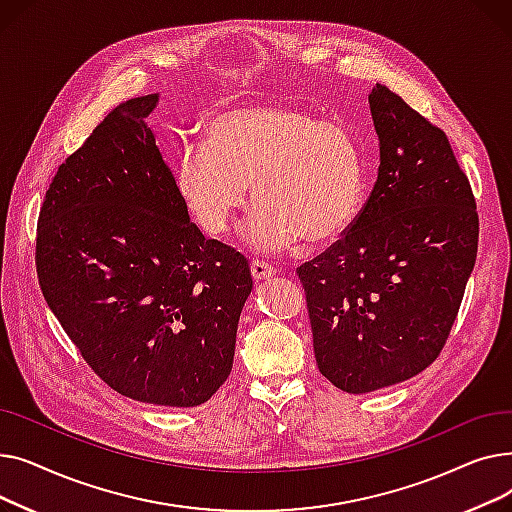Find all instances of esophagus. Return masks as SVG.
I'll list each match as a JSON object with an SVG mask.
<instances>
[{
    "label": "esophagus",
    "instance_id": "34e87169",
    "mask_svg": "<svg viewBox=\"0 0 512 512\" xmlns=\"http://www.w3.org/2000/svg\"><path fill=\"white\" fill-rule=\"evenodd\" d=\"M274 274H276V267L270 265V263H265V261H253L251 263V276H253L255 282L272 278Z\"/></svg>",
    "mask_w": 512,
    "mask_h": 512
}]
</instances>
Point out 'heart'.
Segmentation results:
<instances>
[{"label":"heart","mask_w":512,"mask_h":512,"mask_svg":"<svg viewBox=\"0 0 512 512\" xmlns=\"http://www.w3.org/2000/svg\"><path fill=\"white\" fill-rule=\"evenodd\" d=\"M174 180L193 220L213 236L228 230L249 184L259 201L242 226L257 253H280L307 236L340 238L363 205L365 164L353 132L288 105L224 112L205 143L186 145Z\"/></svg>","instance_id":"b5f03b06"}]
</instances>
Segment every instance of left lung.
Wrapping results in <instances>:
<instances>
[{
    "mask_svg": "<svg viewBox=\"0 0 512 512\" xmlns=\"http://www.w3.org/2000/svg\"><path fill=\"white\" fill-rule=\"evenodd\" d=\"M380 170L353 226L301 265L321 375L365 394L440 355L477 257L469 180L446 134L384 85L369 95Z\"/></svg>",
    "mask_w": 512,
    "mask_h": 512,
    "instance_id": "left-lung-1",
    "label": "left lung"
}]
</instances>
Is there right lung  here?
<instances>
[{
    "instance_id": "add662e5",
    "label": "right lung",
    "mask_w": 512,
    "mask_h": 512,
    "mask_svg": "<svg viewBox=\"0 0 512 512\" xmlns=\"http://www.w3.org/2000/svg\"><path fill=\"white\" fill-rule=\"evenodd\" d=\"M159 95L105 116L53 176L39 213L43 297L80 355L122 396L197 407L232 371L249 261L205 238L147 116Z\"/></svg>"
}]
</instances>
